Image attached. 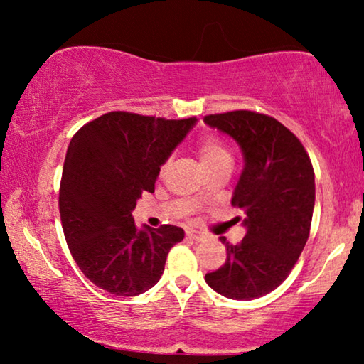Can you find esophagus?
Returning <instances> with one entry per match:
<instances>
[{
  "instance_id": "1",
  "label": "esophagus",
  "mask_w": 364,
  "mask_h": 364,
  "mask_svg": "<svg viewBox=\"0 0 364 364\" xmlns=\"http://www.w3.org/2000/svg\"><path fill=\"white\" fill-rule=\"evenodd\" d=\"M187 237L192 238V240L200 242V240H203V238H205V233L200 232V230H196V228H188V230H187Z\"/></svg>"
}]
</instances>
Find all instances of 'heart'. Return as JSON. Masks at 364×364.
I'll list each match as a JSON object with an SVG mask.
<instances>
[{
	"instance_id": "heart-1",
	"label": "heart",
	"mask_w": 364,
	"mask_h": 364,
	"mask_svg": "<svg viewBox=\"0 0 364 364\" xmlns=\"http://www.w3.org/2000/svg\"><path fill=\"white\" fill-rule=\"evenodd\" d=\"M197 156L200 159V164L205 171H210L212 167L220 166V164L232 162V156L230 152H228V149L223 146L222 141H218L217 137H212V136H205L198 141ZM203 197H205V192L198 193L197 200Z\"/></svg>"
}]
</instances>
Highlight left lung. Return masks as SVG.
Masks as SVG:
<instances>
[{
    "label": "left lung",
    "mask_w": 364,
    "mask_h": 364,
    "mask_svg": "<svg viewBox=\"0 0 364 364\" xmlns=\"http://www.w3.org/2000/svg\"><path fill=\"white\" fill-rule=\"evenodd\" d=\"M242 149L243 166L232 205L243 212L245 237L205 282L232 300H253L275 290L290 275L310 235L315 207V172L291 131L277 119L253 111L203 117ZM240 220V217H237Z\"/></svg>",
    "instance_id": "left-lung-1"
}]
</instances>
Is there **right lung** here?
Here are the masks:
<instances>
[{"instance_id":"right-lung-1","label":"right lung","mask_w":364,"mask_h":364,"mask_svg":"<svg viewBox=\"0 0 364 364\" xmlns=\"http://www.w3.org/2000/svg\"><path fill=\"white\" fill-rule=\"evenodd\" d=\"M197 117L164 119L114 111L87 122L68 147L59 213L69 252L94 285L117 296L147 291L167 253L183 240L176 225L139 230L132 210L154 192L161 166Z\"/></svg>"}]
</instances>
